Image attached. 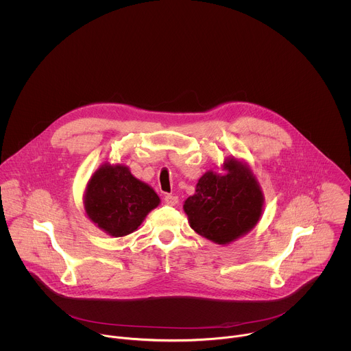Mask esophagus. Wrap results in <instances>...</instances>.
Segmentation results:
<instances>
[{
  "label": "esophagus",
  "mask_w": 351,
  "mask_h": 351,
  "mask_svg": "<svg viewBox=\"0 0 351 351\" xmlns=\"http://www.w3.org/2000/svg\"><path fill=\"white\" fill-rule=\"evenodd\" d=\"M165 202L169 205H176L178 202V197L174 195H166L165 196Z\"/></svg>",
  "instance_id": "obj_1"
}]
</instances>
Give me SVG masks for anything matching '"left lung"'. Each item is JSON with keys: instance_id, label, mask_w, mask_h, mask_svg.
<instances>
[{"instance_id": "obj_1", "label": "left lung", "mask_w": 351, "mask_h": 351, "mask_svg": "<svg viewBox=\"0 0 351 351\" xmlns=\"http://www.w3.org/2000/svg\"><path fill=\"white\" fill-rule=\"evenodd\" d=\"M224 176L205 173L184 209L191 227L217 243L227 245L247 234L262 213L263 195L250 169L235 159L224 163Z\"/></svg>"}]
</instances>
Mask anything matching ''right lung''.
<instances>
[{
	"label": "right lung",
	"mask_w": 351,
	"mask_h": 351,
	"mask_svg": "<svg viewBox=\"0 0 351 351\" xmlns=\"http://www.w3.org/2000/svg\"><path fill=\"white\" fill-rule=\"evenodd\" d=\"M158 204L159 197L150 186L121 165L101 166L85 193L86 215L112 237L134 232Z\"/></svg>",
	"instance_id": "right-lung-1"
}]
</instances>
